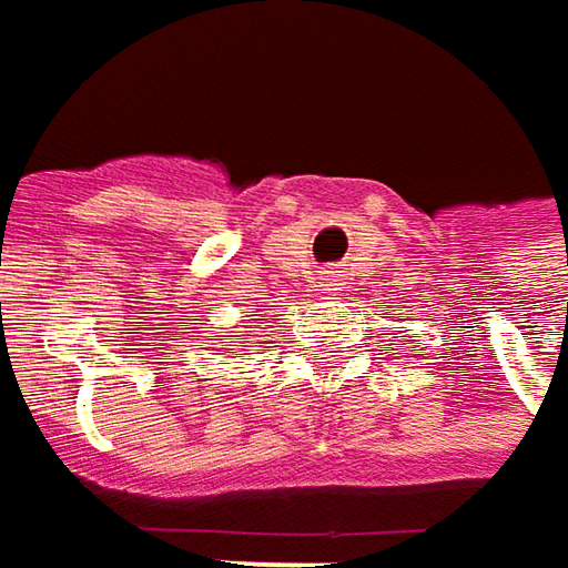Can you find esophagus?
<instances>
[{"label":"esophagus","mask_w":568,"mask_h":568,"mask_svg":"<svg viewBox=\"0 0 568 568\" xmlns=\"http://www.w3.org/2000/svg\"><path fill=\"white\" fill-rule=\"evenodd\" d=\"M317 280H321V283H317V292H324V295H336V292H343V280H339L336 273H331V270H327V273H321Z\"/></svg>","instance_id":"1"}]
</instances>
